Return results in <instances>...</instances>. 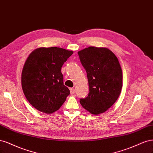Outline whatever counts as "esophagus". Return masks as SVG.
Listing matches in <instances>:
<instances>
[{
  "mask_svg": "<svg viewBox=\"0 0 153 153\" xmlns=\"http://www.w3.org/2000/svg\"><path fill=\"white\" fill-rule=\"evenodd\" d=\"M70 91H71V95L74 94V93H75V89H74V88H71Z\"/></svg>",
  "mask_w": 153,
  "mask_h": 153,
  "instance_id": "esophagus-1",
  "label": "esophagus"
}]
</instances>
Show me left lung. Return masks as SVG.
Listing matches in <instances>:
<instances>
[{
  "mask_svg": "<svg viewBox=\"0 0 153 153\" xmlns=\"http://www.w3.org/2000/svg\"><path fill=\"white\" fill-rule=\"evenodd\" d=\"M87 73L89 93L80 103L93 114L105 112L119 97L123 86L122 70L117 58L104 48L89 47L79 51Z\"/></svg>",
  "mask_w": 153,
  "mask_h": 153,
  "instance_id": "1",
  "label": "left lung"
}]
</instances>
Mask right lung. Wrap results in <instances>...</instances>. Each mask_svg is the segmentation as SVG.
I'll list each match as a JSON object with an SVG mask.
<instances>
[{
    "label": "right lung",
    "instance_id": "right-lung-1",
    "mask_svg": "<svg viewBox=\"0 0 153 153\" xmlns=\"http://www.w3.org/2000/svg\"><path fill=\"white\" fill-rule=\"evenodd\" d=\"M73 54L61 48H40L33 51L25 63L22 86L29 103L46 114L58 111L70 90L63 85L61 68Z\"/></svg>",
    "mask_w": 153,
    "mask_h": 153
}]
</instances>
